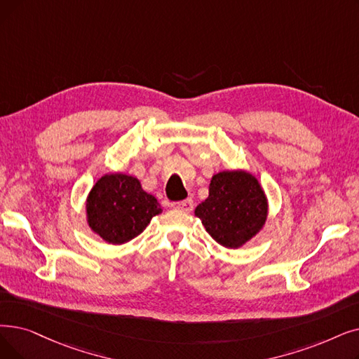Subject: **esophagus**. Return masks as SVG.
I'll return each mask as SVG.
<instances>
[{
    "label": "esophagus",
    "mask_w": 359,
    "mask_h": 359,
    "mask_svg": "<svg viewBox=\"0 0 359 359\" xmlns=\"http://www.w3.org/2000/svg\"><path fill=\"white\" fill-rule=\"evenodd\" d=\"M171 207L176 208V210H182L184 212H191L194 210V201L192 199H184L180 202H173Z\"/></svg>",
    "instance_id": "1"
}]
</instances>
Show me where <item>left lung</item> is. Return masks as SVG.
<instances>
[{"instance_id":"obj_1","label":"left lung","mask_w":359,"mask_h":359,"mask_svg":"<svg viewBox=\"0 0 359 359\" xmlns=\"http://www.w3.org/2000/svg\"><path fill=\"white\" fill-rule=\"evenodd\" d=\"M195 215L217 243L238 249L262 230L269 217V201L249 171L224 170L211 177L210 195L195 208Z\"/></svg>"}]
</instances>
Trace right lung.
<instances>
[{
  "label": "right lung",
  "mask_w": 359,
  "mask_h": 359,
  "mask_svg": "<svg viewBox=\"0 0 359 359\" xmlns=\"http://www.w3.org/2000/svg\"><path fill=\"white\" fill-rule=\"evenodd\" d=\"M89 229L110 245L128 243L163 212L158 201L136 177L123 173L101 176L86 198Z\"/></svg>",
  "instance_id": "add662e5"
}]
</instances>
